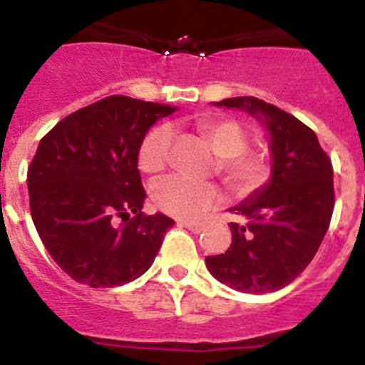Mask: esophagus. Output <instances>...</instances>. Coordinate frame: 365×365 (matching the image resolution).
<instances>
[{
	"instance_id": "obj_1",
	"label": "esophagus",
	"mask_w": 365,
	"mask_h": 365,
	"mask_svg": "<svg viewBox=\"0 0 365 365\" xmlns=\"http://www.w3.org/2000/svg\"><path fill=\"white\" fill-rule=\"evenodd\" d=\"M180 227H186L190 232H193V234H199V232L205 228V225L202 222H192V221H179Z\"/></svg>"
}]
</instances>
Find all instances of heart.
Returning a JSON list of instances; mask_svg holds the SVG:
<instances>
[{
  "label": "heart",
  "instance_id": "heart-1",
  "mask_svg": "<svg viewBox=\"0 0 365 365\" xmlns=\"http://www.w3.org/2000/svg\"><path fill=\"white\" fill-rule=\"evenodd\" d=\"M199 131L217 155V173L232 192L245 195L261 188L270 177V163L263 153L248 150V135L235 120H202ZM172 128L157 125L143 138L138 148V166L146 173L166 168L172 150ZM153 205L179 219H195L219 202L212 182L170 175L151 186Z\"/></svg>",
  "mask_w": 365,
  "mask_h": 365
}]
</instances>
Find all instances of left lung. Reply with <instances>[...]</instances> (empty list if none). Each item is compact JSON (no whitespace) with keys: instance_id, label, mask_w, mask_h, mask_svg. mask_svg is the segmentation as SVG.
Returning <instances> with one entry per match:
<instances>
[{"instance_id":"1","label":"left lung","mask_w":365,"mask_h":365,"mask_svg":"<svg viewBox=\"0 0 365 365\" xmlns=\"http://www.w3.org/2000/svg\"><path fill=\"white\" fill-rule=\"evenodd\" d=\"M243 109L269 133L272 172L267 185L230 208L232 245L206 256L217 282L248 294L274 292L294 282L318 252L334 208L333 164L311 128L256 96L214 102Z\"/></svg>"}]
</instances>
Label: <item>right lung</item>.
<instances>
[{"label": "right lung", "mask_w": 365, "mask_h": 365, "mask_svg": "<svg viewBox=\"0 0 365 365\" xmlns=\"http://www.w3.org/2000/svg\"><path fill=\"white\" fill-rule=\"evenodd\" d=\"M173 111L113 95L71 113L38 144L27 173L32 221L74 282L118 287L153 265L173 219L140 212L146 192L138 148L151 125Z\"/></svg>", "instance_id": "right-lung-1"}]
</instances>
